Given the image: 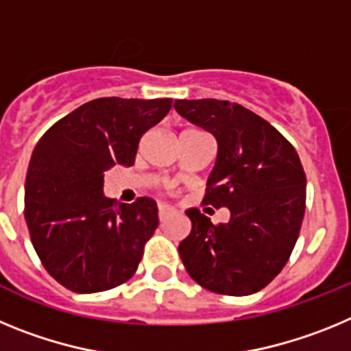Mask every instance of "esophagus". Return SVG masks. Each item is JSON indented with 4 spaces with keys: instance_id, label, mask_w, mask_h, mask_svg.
Listing matches in <instances>:
<instances>
[{
    "instance_id": "1",
    "label": "esophagus",
    "mask_w": 351,
    "mask_h": 351,
    "mask_svg": "<svg viewBox=\"0 0 351 351\" xmlns=\"http://www.w3.org/2000/svg\"><path fill=\"white\" fill-rule=\"evenodd\" d=\"M167 214H169V209L165 206H158V219L160 221H165Z\"/></svg>"
}]
</instances>
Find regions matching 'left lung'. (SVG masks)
<instances>
[{
    "label": "left lung",
    "mask_w": 351,
    "mask_h": 351,
    "mask_svg": "<svg viewBox=\"0 0 351 351\" xmlns=\"http://www.w3.org/2000/svg\"><path fill=\"white\" fill-rule=\"evenodd\" d=\"M176 110L210 132L216 165L204 206L228 207L230 221L214 225L188 209L190 235L179 244L188 274L221 295H251L283 271L306 210V173L295 147L271 123L226 100H176Z\"/></svg>",
    "instance_id": "1"
}]
</instances>
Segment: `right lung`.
Returning a JSON list of instances; mask_svg holds the SVG:
<instances>
[{
	"mask_svg": "<svg viewBox=\"0 0 351 351\" xmlns=\"http://www.w3.org/2000/svg\"><path fill=\"white\" fill-rule=\"evenodd\" d=\"M172 108L170 98H98L43 133L29 161L24 218L45 271L75 293L126 283L158 228L156 202L117 204L104 173L132 167L138 142Z\"/></svg>",
	"mask_w": 351,
	"mask_h": 351,
	"instance_id": "1",
	"label": "right lung"
}]
</instances>
